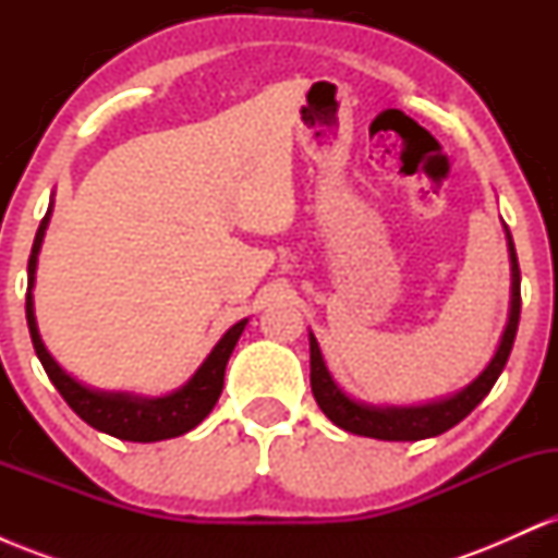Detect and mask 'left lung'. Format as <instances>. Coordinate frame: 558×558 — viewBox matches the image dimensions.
<instances>
[{"label": "left lung", "instance_id": "1", "mask_svg": "<svg viewBox=\"0 0 558 558\" xmlns=\"http://www.w3.org/2000/svg\"><path fill=\"white\" fill-rule=\"evenodd\" d=\"M506 230V246H509V262H511V301H509V319H506V328L501 332V341L496 345V354L490 356V362L485 364V369L480 373L470 386H464L457 393L446 396V399H435L425 403H409V407H396V403H367L349 396L338 386L336 377L330 375L328 364L323 360V351L315 332L310 330V383L312 393H315L317 407L323 409L325 417L332 425L341 427L345 433L364 435V438H377V440H422V438H435V435L451 430L453 425H459L472 409L477 407L485 396L490 393L493 383L498 380V375L504 373L506 360L511 354V345H514L517 328H520V265H517V252L514 241H511L509 228Z\"/></svg>", "mask_w": 558, "mask_h": 558}]
</instances>
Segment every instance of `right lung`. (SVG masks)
I'll use <instances>...</instances> for the list:
<instances>
[{
    "label": "right lung",
    "instance_id": "obj_1",
    "mask_svg": "<svg viewBox=\"0 0 558 558\" xmlns=\"http://www.w3.org/2000/svg\"><path fill=\"white\" fill-rule=\"evenodd\" d=\"M49 217H52V204H49L47 215H44L41 226L34 239L28 259V293H25V319H28L31 341H34L38 362L47 369L49 380L60 390L68 407L83 422L96 427L99 433L112 435L120 440H133V444H155V440L178 438V435L194 430V427L207 417L215 409L217 399L222 393V383H226V367L230 354H233L235 343H239L243 328H246L248 317L239 319L233 328L222 332V338L213 345L207 360L198 364V369L181 388L170 390L165 396H141L133 390H101L86 386L78 377H73L68 369L60 367V362L44 345L38 336V325L34 315V283H36V265L38 252H41L44 233L49 228Z\"/></svg>",
    "mask_w": 558,
    "mask_h": 558
}]
</instances>
